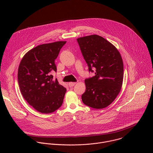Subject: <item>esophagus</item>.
I'll return each mask as SVG.
<instances>
[{
    "mask_svg": "<svg viewBox=\"0 0 153 153\" xmlns=\"http://www.w3.org/2000/svg\"><path fill=\"white\" fill-rule=\"evenodd\" d=\"M76 82H70L69 83H68V85H69V86H70V87H71V86H73L74 85H76Z\"/></svg>",
    "mask_w": 153,
    "mask_h": 153,
    "instance_id": "obj_1",
    "label": "esophagus"
}]
</instances>
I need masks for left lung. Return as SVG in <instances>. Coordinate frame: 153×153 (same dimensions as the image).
Listing matches in <instances>:
<instances>
[{"label": "left lung", "instance_id": "left-lung-1", "mask_svg": "<svg viewBox=\"0 0 153 153\" xmlns=\"http://www.w3.org/2000/svg\"><path fill=\"white\" fill-rule=\"evenodd\" d=\"M89 71L95 76L85 80L83 103L95 109L110 105L119 94L123 79V63L121 55L111 43L103 37L90 35L77 39Z\"/></svg>", "mask_w": 153, "mask_h": 153}]
</instances>
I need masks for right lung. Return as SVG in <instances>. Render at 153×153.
Segmentation results:
<instances>
[{
  "instance_id": "1",
  "label": "right lung",
  "mask_w": 153,
  "mask_h": 153,
  "mask_svg": "<svg viewBox=\"0 0 153 153\" xmlns=\"http://www.w3.org/2000/svg\"><path fill=\"white\" fill-rule=\"evenodd\" d=\"M66 42L38 45L28 51L19 64L17 78L22 95L39 113H53L62 105L67 89L51 72L57 71L54 61Z\"/></svg>"
}]
</instances>
